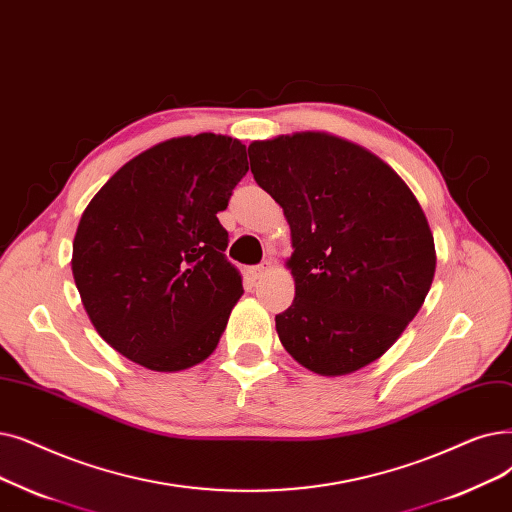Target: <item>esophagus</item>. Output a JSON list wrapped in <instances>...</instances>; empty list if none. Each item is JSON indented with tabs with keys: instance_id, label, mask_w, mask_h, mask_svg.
<instances>
[{
	"instance_id": "esophagus-1",
	"label": "esophagus",
	"mask_w": 512,
	"mask_h": 512,
	"mask_svg": "<svg viewBox=\"0 0 512 512\" xmlns=\"http://www.w3.org/2000/svg\"><path fill=\"white\" fill-rule=\"evenodd\" d=\"M270 270H272V261L265 259V261H261L259 265H255V268L251 270V274H253V278H255V280H259V278H263L265 274H268Z\"/></svg>"
}]
</instances>
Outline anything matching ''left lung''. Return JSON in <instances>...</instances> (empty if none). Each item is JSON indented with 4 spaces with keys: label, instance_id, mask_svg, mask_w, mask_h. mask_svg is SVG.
<instances>
[{
    "label": "left lung",
    "instance_id": "left-lung-1",
    "mask_svg": "<svg viewBox=\"0 0 512 512\" xmlns=\"http://www.w3.org/2000/svg\"><path fill=\"white\" fill-rule=\"evenodd\" d=\"M255 182L291 226L293 305L280 343L307 370L343 376L402 337L435 276V242L416 196L370 150L324 131L257 140Z\"/></svg>",
    "mask_w": 512,
    "mask_h": 512
}]
</instances>
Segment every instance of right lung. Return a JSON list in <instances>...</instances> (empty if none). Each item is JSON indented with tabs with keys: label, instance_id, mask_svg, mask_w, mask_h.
Here are the masks:
<instances>
[{
	"label": "right lung",
	"instance_id": "right-lung-1",
	"mask_svg": "<svg viewBox=\"0 0 512 512\" xmlns=\"http://www.w3.org/2000/svg\"><path fill=\"white\" fill-rule=\"evenodd\" d=\"M249 171L219 133L171 138L125 163L85 207L73 278L98 335L148 370L205 362L242 295L217 213Z\"/></svg>",
	"mask_w": 512,
	"mask_h": 512
}]
</instances>
